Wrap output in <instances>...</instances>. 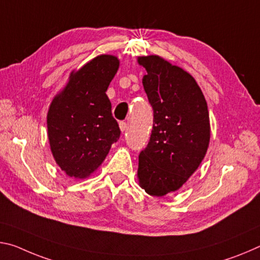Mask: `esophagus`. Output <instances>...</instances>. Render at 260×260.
I'll return each instance as SVG.
<instances>
[{
    "instance_id": "obj_1",
    "label": "esophagus",
    "mask_w": 260,
    "mask_h": 260,
    "mask_svg": "<svg viewBox=\"0 0 260 260\" xmlns=\"http://www.w3.org/2000/svg\"><path fill=\"white\" fill-rule=\"evenodd\" d=\"M126 127H127V124L125 122H120V129L122 133H124V131L126 130Z\"/></svg>"
}]
</instances>
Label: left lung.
Returning a JSON list of instances; mask_svg holds the SVG:
<instances>
[{
  "label": "left lung",
  "instance_id": "obj_1",
  "mask_svg": "<svg viewBox=\"0 0 260 260\" xmlns=\"http://www.w3.org/2000/svg\"><path fill=\"white\" fill-rule=\"evenodd\" d=\"M153 108L150 142L139 154L138 181L148 194L175 192L197 170L210 144L207 104L197 82L158 55L139 56Z\"/></svg>",
  "mask_w": 260,
  "mask_h": 260
}]
</instances>
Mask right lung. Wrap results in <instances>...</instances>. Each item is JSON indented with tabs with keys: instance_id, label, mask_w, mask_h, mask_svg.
Returning a JSON list of instances; mask_svg holds the SVG:
<instances>
[{
	"instance_id": "right-lung-1",
	"label": "right lung",
	"mask_w": 260,
	"mask_h": 260,
	"mask_svg": "<svg viewBox=\"0 0 260 260\" xmlns=\"http://www.w3.org/2000/svg\"><path fill=\"white\" fill-rule=\"evenodd\" d=\"M120 67L113 55H99L72 71L47 114L50 151L68 176L86 178L104 162L121 130L106 91Z\"/></svg>"
}]
</instances>
